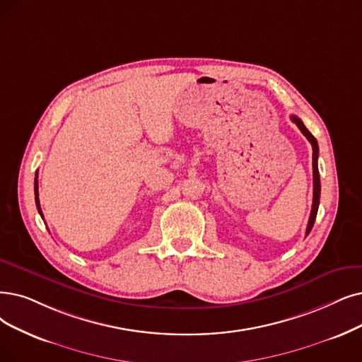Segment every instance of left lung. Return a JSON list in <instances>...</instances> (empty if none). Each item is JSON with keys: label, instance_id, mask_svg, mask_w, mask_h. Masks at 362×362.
Here are the masks:
<instances>
[{"label": "left lung", "instance_id": "8db88e82", "mask_svg": "<svg viewBox=\"0 0 362 362\" xmlns=\"http://www.w3.org/2000/svg\"><path fill=\"white\" fill-rule=\"evenodd\" d=\"M291 122L297 124V127L301 131V134L308 138V141L312 144V166H313V204H312V211H310V216H309V223H308V228H306V236L310 233V230L315 224V218L317 214V206H320V197H321V180H320V170H317V141L315 139V136L308 131L306 126L303 124V122L297 117V115H291Z\"/></svg>", "mask_w": 362, "mask_h": 362}]
</instances>
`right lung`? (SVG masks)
I'll return each mask as SVG.
<instances>
[{
	"instance_id": "obj_1",
	"label": "right lung",
	"mask_w": 362,
	"mask_h": 362,
	"mask_svg": "<svg viewBox=\"0 0 362 362\" xmlns=\"http://www.w3.org/2000/svg\"><path fill=\"white\" fill-rule=\"evenodd\" d=\"M34 192H35V204H37V209H38L40 215L42 216V214H41V208H40V200H38V180H37V173H35V181H34Z\"/></svg>"
}]
</instances>
